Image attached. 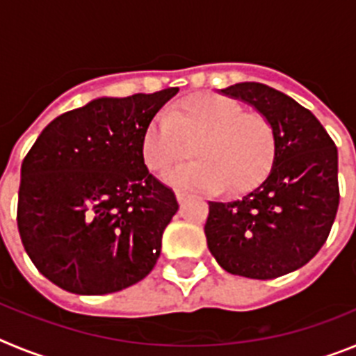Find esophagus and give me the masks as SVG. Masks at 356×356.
<instances>
[{"instance_id":"obj_1","label":"esophagus","mask_w":356,"mask_h":356,"mask_svg":"<svg viewBox=\"0 0 356 356\" xmlns=\"http://www.w3.org/2000/svg\"><path fill=\"white\" fill-rule=\"evenodd\" d=\"M176 200H178V203H184L187 200V194L181 193V191H176Z\"/></svg>"}]
</instances>
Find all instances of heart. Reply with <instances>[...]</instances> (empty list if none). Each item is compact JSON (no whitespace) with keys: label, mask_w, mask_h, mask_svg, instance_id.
<instances>
[{"label":"heart","mask_w":356,"mask_h":356,"mask_svg":"<svg viewBox=\"0 0 356 356\" xmlns=\"http://www.w3.org/2000/svg\"><path fill=\"white\" fill-rule=\"evenodd\" d=\"M191 153L193 162L172 169L165 181L172 187L228 193L253 187L269 171L275 156V131L260 112L219 94L185 97L165 115L147 124L140 153L146 168L163 172Z\"/></svg>","instance_id":"1"}]
</instances>
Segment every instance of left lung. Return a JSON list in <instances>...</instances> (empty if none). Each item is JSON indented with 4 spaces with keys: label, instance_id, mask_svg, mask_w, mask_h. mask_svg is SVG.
<instances>
[{
    "label": "left lung",
    "instance_id": "left-lung-1",
    "mask_svg": "<svg viewBox=\"0 0 356 356\" xmlns=\"http://www.w3.org/2000/svg\"><path fill=\"white\" fill-rule=\"evenodd\" d=\"M266 115L275 131L273 168L235 201H210L207 244L229 275L273 280L310 262L339 209L337 147L316 115L257 81L219 90Z\"/></svg>",
    "mask_w": 356,
    "mask_h": 356
}]
</instances>
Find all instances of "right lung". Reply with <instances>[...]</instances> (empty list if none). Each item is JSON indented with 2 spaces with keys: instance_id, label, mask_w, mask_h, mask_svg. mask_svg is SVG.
<instances>
[{
  "instance_id": "obj_1",
  "label": "right lung",
  "mask_w": 356,
  "mask_h": 356,
  "mask_svg": "<svg viewBox=\"0 0 356 356\" xmlns=\"http://www.w3.org/2000/svg\"><path fill=\"white\" fill-rule=\"evenodd\" d=\"M178 87L97 97L40 131L21 165L17 228L33 266L67 292H118L149 275L178 210L149 175L144 130Z\"/></svg>"
}]
</instances>
